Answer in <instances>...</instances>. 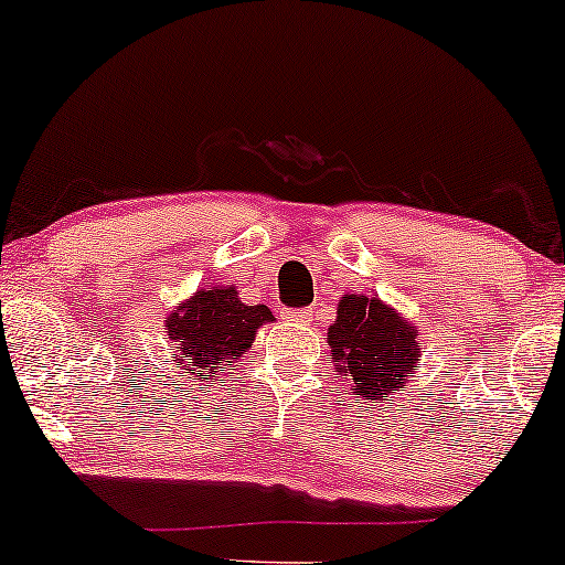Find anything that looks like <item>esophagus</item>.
Instances as JSON below:
<instances>
[{
    "instance_id": "1",
    "label": "esophagus",
    "mask_w": 565,
    "mask_h": 565,
    "mask_svg": "<svg viewBox=\"0 0 565 565\" xmlns=\"http://www.w3.org/2000/svg\"><path fill=\"white\" fill-rule=\"evenodd\" d=\"M311 309H296V311H290V319H294V322H311Z\"/></svg>"
}]
</instances>
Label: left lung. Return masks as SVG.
<instances>
[{
	"label": "left lung",
	"mask_w": 565,
	"mask_h": 565,
	"mask_svg": "<svg viewBox=\"0 0 565 565\" xmlns=\"http://www.w3.org/2000/svg\"><path fill=\"white\" fill-rule=\"evenodd\" d=\"M332 359L343 380L353 382L364 401H385L390 390L414 377L422 351L416 330L380 298L343 296L338 319L327 330Z\"/></svg>",
	"instance_id": "8db88e82"
}]
</instances>
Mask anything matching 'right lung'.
Returning a JSON list of instances; mask_svg holds the SVG:
<instances>
[{"label":"right lung","instance_id":"obj_1","mask_svg":"<svg viewBox=\"0 0 565 565\" xmlns=\"http://www.w3.org/2000/svg\"><path fill=\"white\" fill-rule=\"evenodd\" d=\"M267 306L241 303L235 288L199 290L191 301L167 317L170 351L185 374L212 380L227 372L254 343L256 330L271 322Z\"/></svg>","mask_w":565,"mask_h":565}]
</instances>
